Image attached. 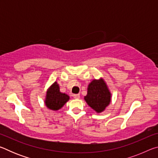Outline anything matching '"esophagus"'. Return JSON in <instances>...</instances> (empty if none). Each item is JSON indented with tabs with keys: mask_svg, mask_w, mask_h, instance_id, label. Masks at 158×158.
<instances>
[{
	"mask_svg": "<svg viewBox=\"0 0 158 158\" xmlns=\"http://www.w3.org/2000/svg\"><path fill=\"white\" fill-rule=\"evenodd\" d=\"M73 96V98L74 99H79L80 98V95L79 94H74Z\"/></svg>",
	"mask_w": 158,
	"mask_h": 158,
	"instance_id": "esophagus-1",
	"label": "esophagus"
}]
</instances>
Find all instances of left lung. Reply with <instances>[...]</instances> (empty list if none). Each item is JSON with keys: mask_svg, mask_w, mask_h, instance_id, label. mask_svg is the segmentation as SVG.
Wrapping results in <instances>:
<instances>
[{"mask_svg": "<svg viewBox=\"0 0 158 158\" xmlns=\"http://www.w3.org/2000/svg\"><path fill=\"white\" fill-rule=\"evenodd\" d=\"M84 100L98 113L105 110L110 103L111 93L102 79H94L90 83Z\"/></svg>", "mask_w": 158, "mask_h": 158, "instance_id": "obj_1", "label": "left lung"}]
</instances>
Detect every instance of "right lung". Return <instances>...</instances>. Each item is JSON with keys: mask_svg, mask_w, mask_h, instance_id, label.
Returning a JSON list of instances; mask_svg holds the SVG:
<instances>
[{"mask_svg": "<svg viewBox=\"0 0 158 158\" xmlns=\"http://www.w3.org/2000/svg\"><path fill=\"white\" fill-rule=\"evenodd\" d=\"M69 99L68 95L60 92L59 85L57 82H54L47 90L45 105L52 110L56 111L63 107Z\"/></svg>", "mask_w": 158, "mask_h": 158, "instance_id": "obj_1", "label": "right lung"}]
</instances>
